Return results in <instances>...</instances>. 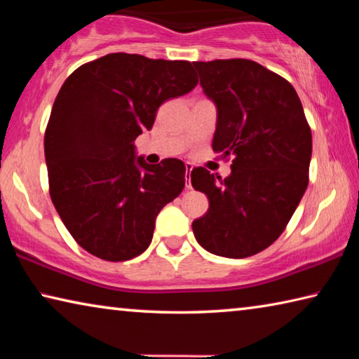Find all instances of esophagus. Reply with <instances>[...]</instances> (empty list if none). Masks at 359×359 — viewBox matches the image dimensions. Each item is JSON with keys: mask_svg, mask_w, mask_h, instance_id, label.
Masks as SVG:
<instances>
[{"mask_svg": "<svg viewBox=\"0 0 359 359\" xmlns=\"http://www.w3.org/2000/svg\"><path fill=\"white\" fill-rule=\"evenodd\" d=\"M187 168V188L190 190L191 188V182H190V174H191V169H193V165H190V163H187L185 165Z\"/></svg>", "mask_w": 359, "mask_h": 359, "instance_id": "1", "label": "esophagus"}]
</instances>
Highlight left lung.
Here are the masks:
<instances>
[{"mask_svg": "<svg viewBox=\"0 0 359 359\" xmlns=\"http://www.w3.org/2000/svg\"><path fill=\"white\" fill-rule=\"evenodd\" d=\"M193 65L217 106L212 149L233 156L226 179L193 168V188L209 198L208 212L191 224L194 238L218 257H252L278 239L306 191L311 126L293 85L259 63Z\"/></svg>", "mask_w": 359, "mask_h": 359, "instance_id": "8db88e82", "label": "left lung"}]
</instances>
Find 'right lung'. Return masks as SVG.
<instances>
[{"mask_svg": "<svg viewBox=\"0 0 359 359\" xmlns=\"http://www.w3.org/2000/svg\"><path fill=\"white\" fill-rule=\"evenodd\" d=\"M184 60L109 53L66 79L44 136L48 191L83 250L126 261L150 245L155 218L185 187V165H147L135 141L158 107L196 87Z\"/></svg>", "mask_w": 359, "mask_h": 359, "instance_id": "obj_1", "label": "right lung"}]
</instances>
